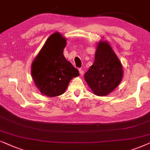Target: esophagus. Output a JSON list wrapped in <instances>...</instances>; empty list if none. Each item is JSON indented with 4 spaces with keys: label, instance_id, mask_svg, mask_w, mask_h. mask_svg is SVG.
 Segmentation results:
<instances>
[{
    "label": "esophagus",
    "instance_id": "34e87169",
    "mask_svg": "<svg viewBox=\"0 0 150 150\" xmlns=\"http://www.w3.org/2000/svg\"><path fill=\"white\" fill-rule=\"evenodd\" d=\"M79 73H80L81 75H83V70L82 69H79Z\"/></svg>",
    "mask_w": 150,
    "mask_h": 150
}]
</instances>
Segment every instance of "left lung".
Masks as SVG:
<instances>
[{"mask_svg": "<svg viewBox=\"0 0 150 150\" xmlns=\"http://www.w3.org/2000/svg\"><path fill=\"white\" fill-rule=\"evenodd\" d=\"M123 67L109 44L100 41L95 62L85 73L84 79L94 94L105 96L114 91L123 77Z\"/></svg>", "mask_w": 150, "mask_h": 150, "instance_id": "left-lung-1", "label": "left lung"}]
</instances>
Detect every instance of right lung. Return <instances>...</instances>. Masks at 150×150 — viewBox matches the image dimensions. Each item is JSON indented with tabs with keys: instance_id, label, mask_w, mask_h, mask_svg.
<instances>
[{
	"instance_id": "right-lung-1",
	"label": "right lung",
	"mask_w": 150,
	"mask_h": 150,
	"mask_svg": "<svg viewBox=\"0 0 150 150\" xmlns=\"http://www.w3.org/2000/svg\"><path fill=\"white\" fill-rule=\"evenodd\" d=\"M67 40L58 32L50 35L31 64V75L40 93L50 97L62 95L79 71L64 56Z\"/></svg>"
}]
</instances>
